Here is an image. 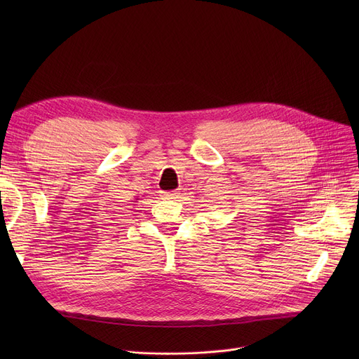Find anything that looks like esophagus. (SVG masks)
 I'll return each instance as SVG.
<instances>
[{
	"mask_svg": "<svg viewBox=\"0 0 359 359\" xmlns=\"http://www.w3.org/2000/svg\"><path fill=\"white\" fill-rule=\"evenodd\" d=\"M163 198L164 199H176L177 192H163Z\"/></svg>",
	"mask_w": 359,
	"mask_h": 359,
	"instance_id": "34e87169",
	"label": "esophagus"
}]
</instances>
